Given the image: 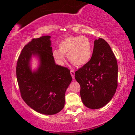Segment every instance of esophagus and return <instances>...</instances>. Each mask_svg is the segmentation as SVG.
Here are the masks:
<instances>
[{"label": "esophagus", "instance_id": "1", "mask_svg": "<svg viewBox=\"0 0 135 135\" xmlns=\"http://www.w3.org/2000/svg\"><path fill=\"white\" fill-rule=\"evenodd\" d=\"M70 73H71V76H72V78H73V79H74V74H75L74 71H73V70H71V71H70Z\"/></svg>", "mask_w": 135, "mask_h": 135}]
</instances>
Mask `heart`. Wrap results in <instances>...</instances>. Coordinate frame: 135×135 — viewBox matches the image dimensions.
I'll list each match as a JSON object with an SVG mask.
<instances>
[{
    "mask_svg": "<svg viewBox=\"0 0 135 135\" xmlns=\"http://www.w3.org/2000/svg\"><path fill=\"white\" fill-rule=\"evenodd\" d=\"M59 50L52 51L55 60L63 64L68 55L72 63L78 66H84L90 60L92 55V45L90 40L84 36H70L64 38L59 45Z\"/></svg>",
    "mask_w": 135,
    "mask_h": 135,
    "instance_id": "b5f03b06",
    "label": "heart"
}]
</instances>
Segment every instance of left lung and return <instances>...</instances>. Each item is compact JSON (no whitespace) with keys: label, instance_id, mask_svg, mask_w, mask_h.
Returning <instances> with one entry per match:
<instances>
[{"label":"left lung","instance_id":"obj_1","mask_svg":"<svg viewBox=\"0 0 135 135\" xmlns=\"http://www.w3.org/2000/svg\"><path fill=\"white\" fill-rule=\"evenodd\" d=\"M80 84V94L85 106L102 108L111 100L118 86V65L107 42L99 38L94 41L92 57L75 73Z\"/></svg>","mask_w":135,"mask_h":135}]
</instances>
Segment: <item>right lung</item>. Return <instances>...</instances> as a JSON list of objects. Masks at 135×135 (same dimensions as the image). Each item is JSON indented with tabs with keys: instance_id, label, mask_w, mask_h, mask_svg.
Returning <instances> with one entry per match:
<instances>
[{
	"instance_id": "add662e5",
	"label": "right lung",
	"mask_w": 135,
	"mask_h": 135,
	"mask_svg": "<svg viewBox=\"0 0 135 135\" xmlns=\"http://www.w3.org/2000/svg\"><path fill=\"white\" fill-rule=\"evenodd\" d=\"M50 36L33 38L24 46L17 61L16 74L21 96L28 105L38 113L54 115L65 104V93L72 77L68 68L56 64ZM32 55L38 56L40 65L31 71Z\"/></svg>"
}]
</instances>
